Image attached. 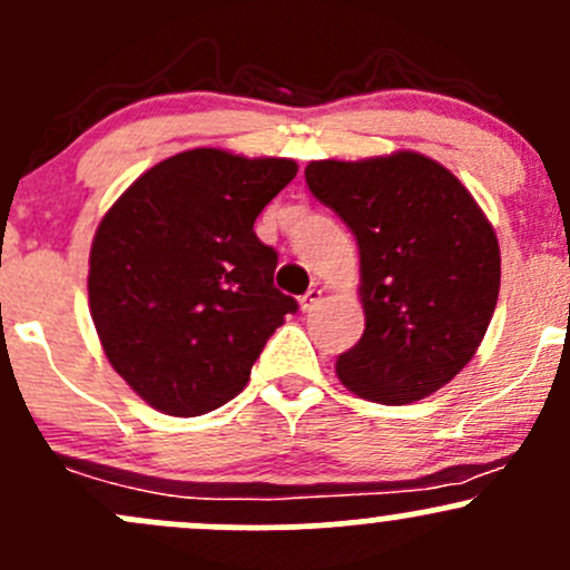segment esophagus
<instances>
[{"label": "esophagus", "mask_w": 570, "mask_h": 570, "mask_svg": "<svg viewBox=\"0 0 570 570\" xmlns=\"http://www.w3.org/2000/svg\"><path fill=\"white\" fill-rule=\"evenodd\" d=\"M320 303H322V289H308L301 297V308L303 311H314Z\"/></svg>", "instance_id": "obj_1"}]
</instances>
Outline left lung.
<instances>
[{
  "label": "left lung",
  "instance_id": "1",
  "mask_svg": "<svg viewBox=\"0 0 570 570\" xmlns=\"http://www.w3.org/2000/svg\"><path fill=\"white\" fill-rule=\"evenodd\" d=\"M311 194L361 248L365 331L335 361L361 399L410 404L440 391L481 346L500 295V245L470 190L421 153L311 160Z\"/></svg>",
  "mask_w": 570,
  "mask_h": 570
}]
</instances>
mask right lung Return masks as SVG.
Returning a JSON list of instances; mask_svg holds the SVG:
<instances>
[{"label": "right lung", "instance_id": "right-lung-1", "mask_svg": "<svg viewBox=\"0 0 570 570\" xmlns=\"http://www.w3.org/2000/svg\"><path fill=\"white\" fill-rule=\"evenodd\" d=\"M297 175L289 158L199 147L136 179L95 232L89 311L106 357L155 410L205 415L248 385L295 297L254 220Z\"/></svg>", "mask_w": 570, "mask_h": 570}]
</instances>
